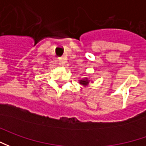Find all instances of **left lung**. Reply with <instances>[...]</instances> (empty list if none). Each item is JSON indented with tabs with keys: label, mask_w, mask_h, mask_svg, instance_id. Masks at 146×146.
<instances>
[{
	"label": "left lung",
	"mask_w": 146,
	"mask_h": 146,
	"mask_svg": "<svg viewBox=\"0 0 146 146\" xmlns=\"http://www.w3.org/2000/svg\"><path fill=\"white\" fill-rule=\"evenodd\" d=\"M88 81L87 80H82V81H80V83L81 84H82V85H86V84H88Z\"/></svg>",
	"instance_id": "8db88e82"
}]
</instances>
